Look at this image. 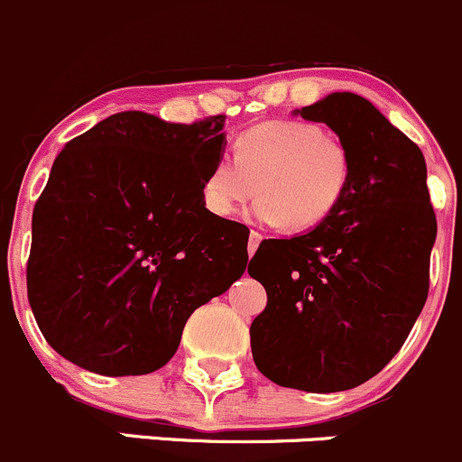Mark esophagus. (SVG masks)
Returning a JSON list of instances; mask_svg holds the SVG:
<instances>
[{
    "label": "esophagus",
    "mask_w": 462,
    "mask_h": 462,
    "mask_svg": "<svg viewBox=\"0 0 462 462\" xmlns=\"http://www.w3.org/2000/svg\"><path fill=\"white\" fill-rule=\"evenodd\" d=\"M260 240H263V236H260L258 231H251L249 233V245H246V251H249V255H254L255 251H258Z\"/></svg>",
    "instance_id": "1"
}]
</instances>
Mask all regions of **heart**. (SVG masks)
I'll list each match as a JSON object with an SVG mask.
<instances>
[{"instance_id":"obj_1","label":"heart","mask_w":462,"mask_h":462,"mask_svg":"<svg viewBox=\"0 0 462 462\" xmlns=\"http://www.w3.org/2000/svg\"><path fill=\"white\" fill-rule=\"evenodd\" d=\"M202 182L211 216L231 217L258 193L254 216L291 231L322 225L351 182V155L340 137L309 122H264L236 137Z\"/></svg>"}]
</instances>
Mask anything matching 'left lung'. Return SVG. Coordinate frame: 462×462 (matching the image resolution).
I'll use <instances>...</instances> for the list:
<instances>
[{"label":"left lung","instance_id":"8db88e82","mask_svg":"<svg viewBox=\"0 0 462 462\" xmlns=\"http://www.w3.org/2000/svg\"><path fill=\"white\" fill-rule=\"evenodd\" d=\"M298 113L345 142L351 182L322 225L266 240L251 258L249 275L266 289L251 351L280 387L345 392L374 378L420 316L436 213L422 151L372 102L331 93Z\"/></svg>","mask_w":462,"mask_h":462}]
</instances>
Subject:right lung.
Listing matches in <instances>:
<instances>
[{
	"label": "right lung",
	"instance_id": "right-lung-1",
	"mask_svg": "<svg viewBox=\"0 0 462 462\" xmlns=\"http://www.w3.org/2000/svg\"><path fill=\"white\" fill-rule=\"evenodd\" d=\"M225 120L116 113L57 155L32 213L26 284L66 360L102 375L155 372L189 316L245 273L249 229L202 202Z\"/></svg>",
	"mask_w": 462,
	"mask_h": 462
}]
</instances>
